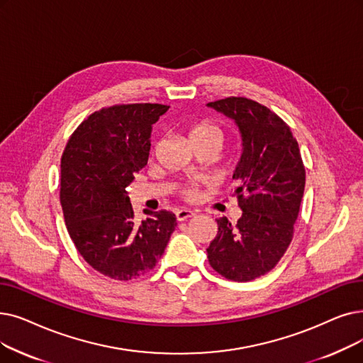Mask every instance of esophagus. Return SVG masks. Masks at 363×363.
Returning <instances> with one entry per match:
<instances>
[{
  "mask_svg": "<svg viewBox=\"0 0 363 363\" xmlns=\"http://www.w3.org/2000/svg\"><path fill=\"white\" fill-rule=\"evenodd\" d=\"M194 215H196L194 212L188 211V209H179V211H177V219L179 220V223H182V220H186V219L193 218Z\"/></svg>",
  "mask_w": 363,
  "mask_h": 363,
  "instance_id": "34e87169",
  "label": "esophagus"
}]
</instances>
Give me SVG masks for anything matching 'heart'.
<instances>
[{
  "mask_svg": "<svg viewBox=\"0 0 363 363\" xmlns=\"http://www.w3.org/2000/svg\"><path fill=\"white\" fill-rule=\"evenodd\" d=\"M203 139H218L220 143V140H223V132H220V129L213 123L199 121L190 128V140L191 143H196V140H203ZM182 197L188 201H196L200 197L199 185L196 182L186 184L182 188Z\"/></svg>",
  "mask_w": 363,
  "mask_h": 363,
  "instance_id": "1",
  "label": "heart"
}]
</instances>
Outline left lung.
<instances>
[{
    "instance_id": "obj_1",
    "label": "left lung",
    "mask_w": 363,
    "mask_h": 363,
    "mask_svg": "<svg viewBox=\"0 0 363 363\" xmlns=\"http://www.w3.org/2000/svg\"><path fill=\"white\" fill-rule=\"evenodd\" d=\"M208 106L234 120L243 147L233 175L243 213L238 224L225 216L216 219L208 259L223 277L250 281L273 270L291 245L306 169L289 125L267 106L240 96Z\"/></svg>"
}]
</instances>
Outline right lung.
Wrapping results in <instances>:
<instances>
[{
  "label": "right lung",
  "mask_w": 363,
  "mask_h": 363,
  "mask_svg": "<svg viewBox=\"0 0 363 363\" xmlns=\"http://www.w3.org/2000/svg\"><path fill=\"white\" fill-rule=\"evenodd\" d=\"M162 104L102 108L69 138L60 160V204L71 239L84 261L114 280L152 270L177 227L172 212L144 211L135 223L128 186L150 155Z\"/></svg>",
  "instance_id": "obj_1"
}]
</instances>
